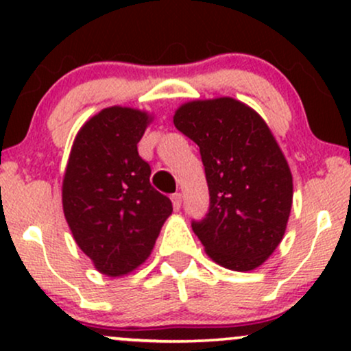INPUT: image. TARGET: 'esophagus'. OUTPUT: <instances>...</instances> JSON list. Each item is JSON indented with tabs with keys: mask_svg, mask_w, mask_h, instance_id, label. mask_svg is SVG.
Returning a JSON list of instances; mask_svg holds the SVG:
<instances>
[{
	"mask_svg": "<svg viewBox=\"0 0 351 351\" xmlns=\"http://www.w3.org/2000/svg\"><path fill=\"white\" fill-rule=\"evenodd\" d=\"M171 203H173V208H175V211H180V208H181V195H180V193H175V195H171Z\"/></svg>",
	"mask_w": 351,
	"mask_h": 351,
	"instance_id": "obj_1",
	"label": "esophagus"
}]
</instances>
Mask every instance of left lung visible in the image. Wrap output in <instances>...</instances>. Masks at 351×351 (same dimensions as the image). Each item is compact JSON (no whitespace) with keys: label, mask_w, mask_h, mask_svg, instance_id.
<instances>
[{"label":"left lung","mask_w":351,"mask_h":351,"mask_svg":"<svg viewBox=\"0 0 351 351\" xmlns=\"http://www.w3.org/2000/svg\"><path fill=\"white\" fill-rule=\"evenodd\" d=\"M199 147L209 211L193 223L216 264L247 272L276 251L291 216L293 183L287 160L265 120L232 97L189 100L173 115Z\"/></svg>","instance_id":"8db88e82"}]
</instances>
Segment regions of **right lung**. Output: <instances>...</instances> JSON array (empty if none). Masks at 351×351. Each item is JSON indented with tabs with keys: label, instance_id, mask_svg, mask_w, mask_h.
<instances>
[{
	"label": "right lung",
	"instance_id": "right-lung-1",
	"mask_svg": "<svg viewBox=\"0 0 351 351\" xmlns=\"http://www.w3.org/2000/svg\"><path fill=\"white\" fill-rule=\"evenodd\" d=\"M152 122L147 110L102 108L80 127L64 171V216L80 251L107 277L140 267L173 211L136 150Z\"/></svg>",
	"mask_w": 351,
	"mask_h": 351
}]
</instances>
